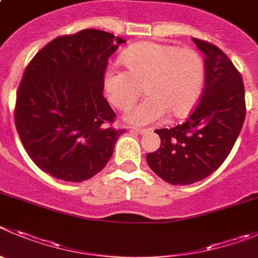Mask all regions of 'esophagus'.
<instances>
[{
  "instance_id": "34e87169",
  "label": "esophagus",
  "mask_w": 258,
  "mask_h": 258,
  "mask_svg": "<svg viewBox=\"0 0 258 258\" xmlns=\"http://www.w3.org/2000/svg\"><path fill=\"white\" fill-rule=\"evenodd\" d=\"M131 131L136 132V133H138V134H146L150 132L148 129H142V127H134V126H131Z\"/></svg>"
}]
</instances>
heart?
Segmentation results:
<instances>
[{"label": "heart", "instance_id": "1", "mask_svg": "<svg viewBox=\"0 0 258 258\" xmlns=\"http://www.w3.org/2000/svg\"><path fill=\"white\" fill-rule=\"evenodd\" d=\"M126 72L111 66L103 74V93L117 110H126L145 88L146 97L125 115L129 122L148 125L161 120L169 111L184 117L195 108L202 94L206 69L202 56L174 44L142 42L121 55Z\"/></svg>", "mask_w": 258, "mask_h": 258}]
</instances>
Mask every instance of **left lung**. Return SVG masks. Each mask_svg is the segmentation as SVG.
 <instances>
[{"label":"left lung","instance_id":"8db88e82","mask_svg":"<svg viewBox=\"0 0 258 258\" xmlns=\"http://www.w3.org/2000/svg\"><path fill=\"white\" fill-rule=\"evenodd\" d=\"M205 53L206 83L185 122L155 131L161 147L147 155L156 175L172 185H188L211 175L225 161L245 119L244 84L219 47L193 38Z\"/></svg>","mask_w":258,"mask_h":258}]
</instances>
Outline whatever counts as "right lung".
<instances>
[{
  "label": "right lung",
  "instance_id": "right-lung-1",
  "mask_svg": "<svg viewBox=\"0 0 258 258\" xmlns=\"http://www.w3.org/2000/svg\"><path fill=\"white\" fill-rule=\"evenodd\" d=\"M124 39L103 30L61 35L25 69L14 119L33 162L56 179L87 180L107 165L125 129L103 97L108 58Z\"/></svg>",
  "mask_w": 258,
  "mask_h": 258
}]
</instances>
